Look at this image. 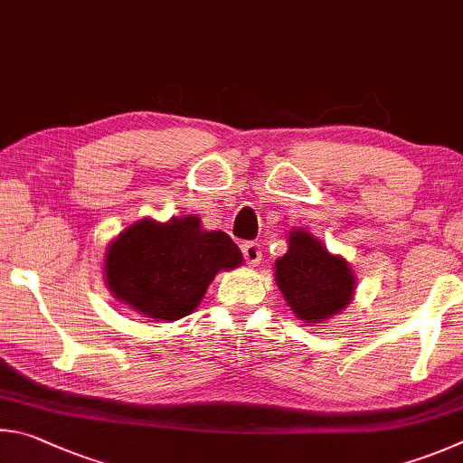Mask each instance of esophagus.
<instances>
[{
	"label": "esophagus",
	"mask_w": 463,
	"mask_h": 463,
	"mask_svg": "<svg viewBox=\"0 0 463 463\" xmlns=\"http://www.w3.org/2000/svg\"><path fill=\"white\" fill-rule=\"evenodd\" d=\"M241 254H244L246 262L250 266H256L262 260V250L256 244V241H246V244H241Z\"/></svg>",
	"instance_id": "esophagus-1"
}]
</instances>
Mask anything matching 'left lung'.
<instances>
[{
	"label": "left lung",
	"mask_w": 463,
	"mask_h": 463,
	"mask_svg": "<svg viewBox=\"0 0 463 463\" xmlns=\"http://www.w3.org/2000/svg\"><path fill=\"white\" fill-rule=\"evenodd\" d=\"M274 279L303 323H319L350 305L355 277L345 258L327 252L315 236L295 230L287 254L274 264Z\"/></svg>",
	"instance_id": "8db88e82"
}]
</instances>
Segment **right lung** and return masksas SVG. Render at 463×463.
<instances>
[{
  "instance_id": "add662e5",
  "label": "right lung",
  "mask_w": 463,
  "mask_h": 463,
  "mask_svg": "<svg viewBox=\"0 0 463 463\" xmlns=\"http://www.w3.org/2000/svg\"><path fill=\"white\" fill-rule=\"evenodd\" d=\"M244 260L223 232H207L197 215L158 223L146 217L129 225L105 252L111 295L150 319L176 321L201 303L219 270Z\"/></svg>"
}]
</instances>
